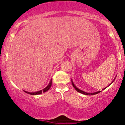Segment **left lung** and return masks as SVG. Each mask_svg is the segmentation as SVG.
Here are the masks:
<instances>
[{
	"mask_svg": "<svg viewBox=\"0 0 125 125\" xmlns=\"http://www.w3.org/2000/svg\"><path fill=\"white\" fill-rule=\"evenodd\" d=\"M116 76H115V78H114V79H113V81L111 83H110L109 85H110V84L112 83L113 82V81H114L115 79H116ZM72 83L73 86L74 87V88L76 90L77 92H78L81 93V94H85V95H94V94H99V93H100V92H101V91H97V92H94V93L86 92L83 91V90H81V89H79V88H77V87L75 86V84H74L73 83V82L72 80ZM107 86L106 87H107ZM106 87H105V88H104L102 90L105 89L106 88Z\"/></svg>",
	"mask_w": 125,
	"mask_h": 125,
	"instance_id": "left-lung-1",
	"label": "left lung"
}]
</instances>
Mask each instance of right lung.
I'll return each instance as SVG.
<instances>
[{"label":"right lung","instance_id":"right-lung-1","mask_svg":"<svg viewBox=\"0 0 125 125\" xmlns=\"http://www.w3.org/2000/svg\"><path fill=\"white\" fill-rule=\"evenodd\" d=\"M52 79H51V81H50V82H49V83L48 84V85L45 88H44L43 89H42V90H39V91L35 92H27V91H26V90H23V91L27 93V94H31V95H37V94H42L43 92H46V91H48V90L50 88H51V87L52 86Z\"/></svg>","mask_w":125,"mask_h":125}]
</instances>
